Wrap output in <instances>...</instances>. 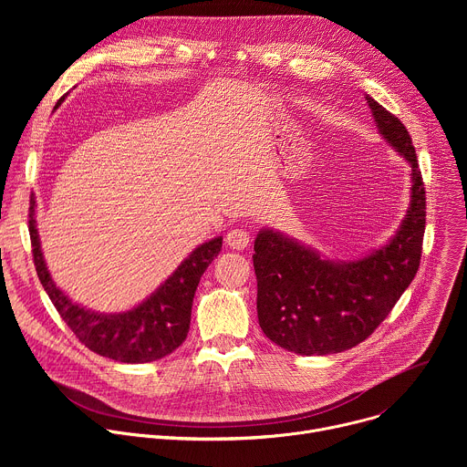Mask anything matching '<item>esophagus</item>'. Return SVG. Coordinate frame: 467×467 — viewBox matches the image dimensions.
Masks as SVG:
<instances>
[{
  "instance_id": "34e87169",
  "label": "esophagus",
  "mask_w": 467,
  "mask_h": 467,
  "mask_svg": "<svg viewBox=\"0 0 467 467\" xmlns=\"http://www.w3.org/2000/svg\"><path fill=\"white\" fill-rule=\"evenodd\" d=\"M249 240H251V236H249V233L245 231V229H233V231H229L227 233V236H225V242H227V245L231 247V249H245L247 245H249Z\"/></svg>"
}]
</instances>
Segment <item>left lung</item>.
Masks as SVG:
<instances>
[{
    "label": "left lung",
    "instance_id": "8db88e82",
    "mask_svg": "<svg viewBox=\"0 0 467 467\" xmlns=\"http://www.w3.org/2000/svg\"><path fill=\"white\" fill-rule=\"evenodd\" d=\"M380 135L412 168L407 218L384 247L332 262L270 229L254 240L256 312L264 335L297 355L342 353L364 342L418 274L425 234V184L407 127L366 96Z\"/></svg>",
    "mask_w": 467,
    "mask_h": 467
}]
</instances>
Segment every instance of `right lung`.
<instances>
[{
    "label": "right lung",
    "mask_w": 467,
    "mask_h": 467,
    "mask_svg": "<svg viewBox=\"0 0 467 467\" xmlns=\"http://www.w3.org/2000/svg\"><path fill=\"white\" fill-rule=\"evenodd\" d=\"M29 205V234L36 275L64 323L85 348L116 362L144 364L170 355L186 340L193 294L209 264L222 251V236L192 251L166 283L137 308L119 314H98L72 303L55 286L40 251L33 195Z\"/></svg>",
    "instance_id": "obj_1"
}]
</instances>
